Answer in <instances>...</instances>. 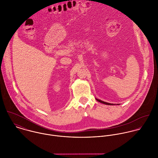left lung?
Wrapping results in <instances>:
<instances>
[{
	"label": "left lung",
	"mask_w": 158,
	"mask_h": 158,
	"mask_svg": "<svg viewBox=\"0 0 158 158\" xmlns=\"http://www.w3.org/2000/svg\"><path fill=\"white\" fill-rule=\"evenodd\" d=\"M96 100H97L98 102H100V103H103V104H106V105H109V106H113V105H114V104H113V103H107V102H106L102 101V100H99V99H97V98H96ZM117 105H119V104H117Z\"/></svg>",
	"instance_id": "obj_1"
}]
</instances>
